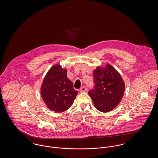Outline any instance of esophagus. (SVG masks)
Wrapping results in <instances>:
<instances>
[{"label":"esophagus","instance_id":"esophagus-1","mask_svg":"<svg viewBox=\"0 0 158 158\" xmlns=\"http://www.w3.org/2000/svg\"><path fill=\"white\" fill-rule=\"evenodd\" d=\"M87 90V88L86 86H83L80 89V92H86Z\"/></svg>","mask_w":158,"mask_h":158}]
</instances>
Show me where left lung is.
I'll return each instance as SVG.
<instances>
[{
  "label": "left lung",
  "instance_id": "left-lung-1",
  "mask_svg": "<svg viewBox=\"0 0 158 158\" xmlns=\"http://www.w3.org/2000/svg\"><path fill=\"white\" fill-rule=\"evenodd\" d=\"M95 86L89 91L96 109L108 113L114 109L122 100L125 83L120 74L109 64L97 67L93 72Z\"/></svg>",
  "mask_w": 158,
  "mask_h": 158
}]
</instances>
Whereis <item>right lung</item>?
<instances>
[{
  "instance_id": "1",
  "label": "right lung",
  "mask_w": 158,
  "mask_h": 158,
  "mask_svg": "<svg viewBox=\"0 0 158 158\" xmlns=\"http://www.w3.org/2000/svg\"><path fill=\"white\" fill-rule=\"evenodd\" d=\"M67 77V70L60 64L50 69L41 88L42 98L51 111L55 113L66 111L72 105L78 92Z\"/></svg>"
}]
</instances>
